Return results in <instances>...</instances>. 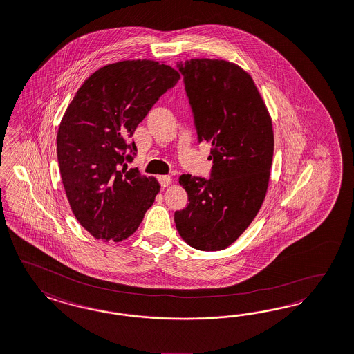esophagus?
Wrapping results in <instances>:
<instances>
[{"label":"esophagus","instance_id":"obj_1","mask_svg":"<svg viewBox=\"0 0 354 354\" xmlns=\"http://www.w3.org/2000/svg\"><path fill=\"white\" fill-rule=\"evenodd\" d=\"M159 183L162 184V187H169L172 183V178L170 175H162L159 176Z\"/></svg>","mask_w":354,"mask_h":354}]
</instances>
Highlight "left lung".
<instances>
[{
    "label": "left lung",
    "instance_id": "8db88e82",
    "mask_svg": "<svg viewBox=\"0 0 354 354\" xmlns=\"http://www.w3.org/2000/svg\"><path fill=\"white\" fill-rule=\"evenodd\" d=\"M195 115L198 141L212 147V178L179 184L189 204L175 212L176 230L200 251H221L255 220L268 191L273 127L252 77L234 62L191 59L178 65Z\"/></svg>",
    "mask_w": 354,
    "mask_h": 354
}]
</instances>
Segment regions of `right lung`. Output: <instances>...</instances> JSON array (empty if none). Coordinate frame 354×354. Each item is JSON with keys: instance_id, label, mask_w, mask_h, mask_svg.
Here are the masks:
<instances>
[{"instance_id": "add662e5", "label": "right lung", "mask_w": 354, "mask_h": 354, "mask_svg": "<svg viewBox=\"0 0 354 354\" xmlns=\"http://www.w3.org/2000/svg\"><path fill=\"white\" fill-rule=\"evenodd\" d=\"M180 74L156 60L99 68L75 93L57 132L65 194L80 225L103 242L133 234L160 191L154 176L129 169L125 156L137 125Z\"/></svg>"}]
</instances>
